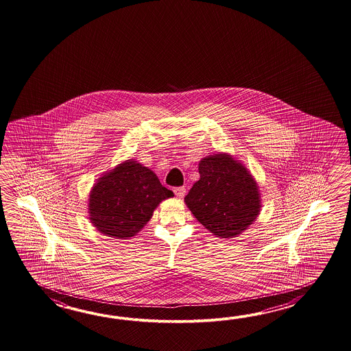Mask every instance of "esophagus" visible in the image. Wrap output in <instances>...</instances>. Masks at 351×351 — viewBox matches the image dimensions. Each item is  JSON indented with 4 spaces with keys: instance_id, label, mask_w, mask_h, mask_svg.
<instances>
[{
    "instance_id": "esophagus-1",
    "label": "esophagus",
    "mask_w": 351,
    "mask_h": 351,
    "mask_svg": "<svg viewBox=\"0 0 351 351\" xmlns=\"http://www.w3.org/2000/svg\"><path fill=\"white\" fill-rule=\"evenodd\" d=\"M174 193L178 198H183L186 195V188L184 186H177V188H174Z\"/></svg>"
}]
</instances>
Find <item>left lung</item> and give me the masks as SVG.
Returning <instances> with one entry per match:
<instances>
[{
	"instance_id": "left-lung-1",
	"label": "left lung",
	"mask_w": 351,
	"mask_h": 351,
	"mask_svg": "<svg viewBox=\"0 0 351 351\" xmlns=\"http://www.w3.org/2000/svg\"><path fill=\"white\" fill-rule=\"evenodd\" d=\"M201 178L184 197L197 221L221 239H233L260 215L258 186L251 173L228 154L199 162Z\"/></svg>"
}]
</instances>
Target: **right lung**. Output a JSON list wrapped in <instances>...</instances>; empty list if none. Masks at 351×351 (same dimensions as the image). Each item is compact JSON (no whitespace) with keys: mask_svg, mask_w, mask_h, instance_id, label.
I'll list each match as a JSON object with an SVG mask.
<instances>
[{"mask_svg":"<svg viewBox=\"0 0 351 351\" xmlns=\"http://www.w3.org/2000/svg\"><path fill=\"white\" fill-rule=\"evenodd\" d=\"M173 195L156 173L129 159L93 186L90 221L105 236L127 239L142 230L160 202Z\"/></svg>","mask_w":351,"mask_h":351,"instance_id":"obj_1","label":"right lung"}]
</instances>
